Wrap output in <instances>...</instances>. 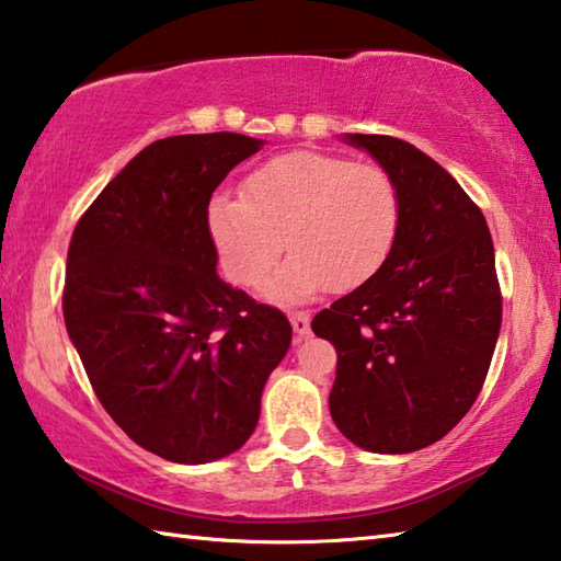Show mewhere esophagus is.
Here are the masks:
<instances>
[{
    "label": "esophagus",
    "instance_id": "obj_1",
    "mask_svg": "<svg viewBox=\"0 0 561 561\" xmlns=\"http://www.w3.org/2000/svg\"><path fill=\"white\" fill-rule=\"evenodd\" d=\"M289 321H291V329H294V333H297L299 341L301 339H309V333H311V316H309V311H294L289 316Z\"/></svg>",
    "mask_w": 561,
    "mask_h": 561
}]
</instances>
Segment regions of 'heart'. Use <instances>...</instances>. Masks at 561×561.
<instances>
[{"mask_svg":"<svg viewBox=\"0 0 561 561\" xmlns=\"http://www.w3.org/2000/svg\"><path fill=\"white\" fill-rule=\"evenodd\" d=\"M400 218L390 171L309 149L267 159L242 181V196L220 193L208 206L213 245L240 287L267 279L287 238L291 257L270 284L284 301L373 279L390 260Z\"/></svg>","mask_w":561,"mask_h":561,"instance_id":"obj_1","label":"heart"}]
</instances>
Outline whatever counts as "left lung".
Instances as JSON below:
<instances>
[{"label":"left lung","instance_id":"left-lung-1","mask_svg":"<svg viewBox=\"0 0 561 561\" xmlns=\"http://www.w3.org/2000/svg\"><path fill=\"white\" fill-rule=\"evenodd\" d=\"M400 191V232L373 279L313 316L339 353L331 416L360 449L410 454L449 434L485 382L503 321L491 230L410 141L348 135Z\"/></svg>","mask_w":561,"mask_h":561}]
</instances>
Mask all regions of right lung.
<instances>
[{"mask_svg": "<svg viewBox=\"0 0 561 561\" xmlns=\"http://www.w3.org/2000/svg\"><path fill=\"white\" fill-rule=\"evenodd\" d=\"M262 147L236 131L159 139L100 191L68 245L64 319L100 404L174 463L238 451L291 323L216 272L208 206Z\"/></svg>", "mask_w": 561, "mask_h": 561, "instance_id": "obj_1", "label": "right lung"}]
</instances>
